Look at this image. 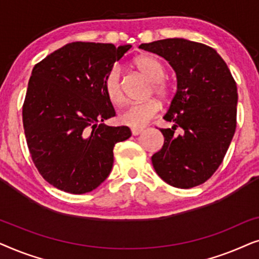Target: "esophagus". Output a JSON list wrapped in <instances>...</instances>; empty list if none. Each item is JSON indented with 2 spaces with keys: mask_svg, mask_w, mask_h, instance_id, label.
Returning a JSON list of instances; mask_svg holds the SVG:
<instances>
[{
  "mask_svg": "<svg viewBox=\"0 0 259 259\" xmlns=\"http://www.w3.org/2000/svg\"><path fill=\"white\" fill-rule=\"evenodd\" d=\"M143 128H132V134L133 136H139V134L143 133Z\"/></svg>",
  "mask_w": 259,
  "mask_h": 259,
  "instance_id": "esophagus-1",
  "label": "esophagus"
}]
</instances>
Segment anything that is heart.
Segmentation results:
<instances>
[{"label": "heart", "instance_id": "b5f03b06", "mask_svg": "<svg viewBox=\"0 0 259 259\" xmlns=\"http://www.w3.org/2000/svg\"><path fill=\"white\" fill-rule=\"evenodd\" d=\"M134 65L148 80L153 82V92L158 97L166 98L168 94V87L162 79L165 76V67L160 60L154 56H139L134 61ZM105 92L113 104L119 105L123 101V94L120 83V70L118 67H113L105 77ZM160 111V104L157 100L130 104L120 113L119 120L127 126L140 128L146 126L158 112Z\"/></svg>", "mask_w": 259, "mask_h": 259}]
</instances>
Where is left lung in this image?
Masks as SVG:
<instances>
[{
  "label": "left lung",
  "mask_w": 259,
  "mask_h": 259,
  "mask_svg": "<svg viewBox=\"0 0 259 259\" xmlns=\"http://www.w3.org/2000/svg\"><path fill=\"white\" fill-rule=\"evenodd\" d=\"M139 48L164 58L177 76V92L164 115L173 126L160 130L165 141L152 155L155 172L179 189L200 185L222 164L236 131L238 93L231 72L215 49L186 38Z\"/></svg>",
  "instance_id": "8db88e82"
}]
</instances>
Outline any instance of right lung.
<instances>
[{"label":"right lung","mask_w":259,"mask_h":259,"mask_svg":"<svg viewBox=\"0 0 259 259\" xmlns=\"http://www.w3.org/2000/svg\"><path fill=\"white\" fill-rule=\"evenodd\" d=\"M132 47L73 42L35 65L22 116L33 161L56 189L93 191L113 167V148L132 136L127 126L104 121L115 115L105 77Z\"/></svg>","instance_id":"right-lung-1"}]
</instances>
